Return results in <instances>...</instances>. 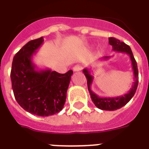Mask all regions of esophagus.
<instances>
[{
    "label": "esophagus",
    "mask_w": 149,
    "mask_h": 149,
    "mask_svg": "<svg viewBox=\"0 0 149 149\" xmlns=\"http://www.w3.org/2000/svg\"><path fill=\"white\" fill-rule=\"evenodd\" d=\"M72 70H73V71H74V72H79V71H80V70H83V66H82L81 65L77 64V65H76L74 67L72 68Z\"/></svg>",
    "instance_id": "esophagus-1"
}]
</instances>
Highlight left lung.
Returning a JSON list of instances; mask_svg holds the SVG:
<instances>
[{
    "mask_svg": "<svg viewBox=\"0 0 149 149\" xmlns=\"http://www.w3.org/2000/svg\"><path fill=\"white\" fill-rule=\"evenodd\" d=\"M109 44L112 45L113 51L127 54L131 58L132 70H133V73H134V82L131 90L128 91V93L125 94L124 96L116 97H100L91 91V86L93 83V77L91 74V71L87 68H86L83 70V72L87 79L89 93L91 94V100L93 104H95V106L103 111H116V110L121 108L122 107L126 105L134 95V93L136 92L137 87H138V84H139V70H138L136 61L134 59V57L129 45H126L125 42H120V40L116 39L115 38H113V37L109 38ZM108 58H110V56H104L102 59L107 60Z\"/></svg>",
    "mask_w": 149,
    "mask_h": 149,
    "instance_id": "obj_1",
    "label": "left lung"
}]
</instances>
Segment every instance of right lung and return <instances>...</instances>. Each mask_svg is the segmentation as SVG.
Here are the masks:
<instances>
[{
  "mask_svg": "<svg viewBox=\"0 0 149 149\" xmlns=\"http://www.w3.org/2000/svg\"><path fill=\"white\" fill-rule=\"evenodd\" d=\"M43 42L42 37L30 41L15 54L10 79L20 106L32 114L48 117L63 110L73 72L61 74L49 69L36 70L32 56Z\"/></svg>",
  "mask_w": 149,
  "mask_h": 149,
  "instance_id": "obj_1",
  "label": "right lung"
}]
</instances>
